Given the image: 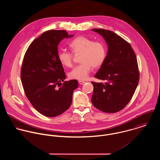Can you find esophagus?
<instances>
[{
    "instance_id": "obj_1",
    "label": "esophagus",
    "mask_w": 160,
    "mask_h": 160,
    "mask_svg": "<svg viewBox=\"0 0 160 160\" xmlns=\"http://www.w3.org/2000/svg\"><path fill=\"white\" fill-rule=\"evenodd\" d=\"M79 84L82 85V84H84L85 83V81H81V80H79Z\"/></svg>"
}]
</instances>
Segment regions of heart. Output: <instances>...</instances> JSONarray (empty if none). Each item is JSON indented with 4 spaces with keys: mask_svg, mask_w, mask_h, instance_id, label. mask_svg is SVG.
<instances>
[{
    "mask_svg": "<svg viewBox=\"0 0 160 160\" xmlns=\"http://www.w3.org/2000/svg\"><path fill=\"white\" fill-rule=\"evenodd\" d=\"M69 46L74 54L81 53L80 61L82 63L74 67L69 73V77L71 79H87L92 67L93 68L100 67L107 57V50L104 43L93 41L86 37L79 36L74 38L70 42ZM58 58L63 66L67 67L72 66V53L65 50L60 51L58 53Z\"/></svg>",
    "mask_w": 160,
    "mask_h": 160,
    "instance_id": "b5f03b06",
    "label": "heart"
}]
</instances>
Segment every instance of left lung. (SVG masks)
<instances>
[{
  "instance_id": "8db88e82",
  "label": "left lung",
  "mask_w": 160,
  "mask_h": 160,
  "mask_svg": "<svg viewBox=\"0 0 160 160\" xmlns=\"http://www.w3.org/2000/svg\"><path fill=\"white\" fill-rule=\"evenodd\" d=\"M92 30L103 37L108 48L103 63L94 76L106 82H92V103L102 112L116 113L128 104L137 88V58L131 46L114 32L103 29Z\"/></svg>"
}]
</instances>
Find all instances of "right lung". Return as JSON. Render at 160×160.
Segmentation results:
<instances>
[{
    "instance_id": "add662e5",
    "label": "right lung",
    "mask_w": 160,
    "mask_h": 160,
    "mask_svg": "<svg viewBox=\"0 0 160 160\" xmlns=\"http://www.w3.org/2000/svg\"><path fill=\"white\" fill-rule=\"evenodd\" d=\"M73 36L65 30L47 31L30 44L24 57L21 80L25 94L35 109L47 117L67 110L78 87L77 80L64 81L66 76L58 58L59 43Z\"/></svg>"
}]
</instances>
